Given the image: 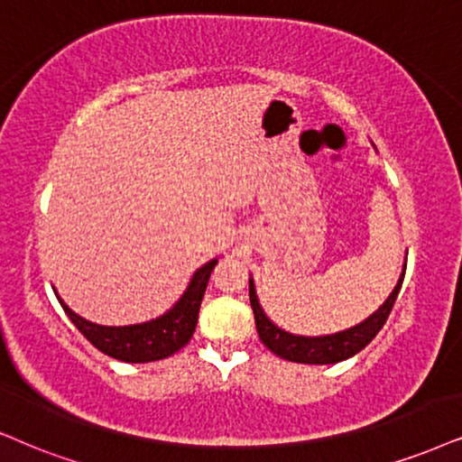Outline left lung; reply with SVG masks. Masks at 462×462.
Segmentation results:
<instances>
[{"label": "left lung", "mask_w": 462, "mask_h": 462, "mask_svg": "<svg viewBox=\"0 0 462 462\" xmlns=\"http://www.w3.org/2000/svg\"><path fill=\"white\" fill-rule=\"evenodd\" d=\"M405 268L407 258L402 262V273L399 274V282H396L394 290L390 291L388 299L373 311L369 318L362 319L360 324L352 326V328L332 332V335H319V337H305V335H294L279 328L271 318L262 309L258 294H255V283L254 277H249V300L251 309H254L255 318V328H258L260 341L271 349L273 354H277L279 358L290 360V362H300V365H335V362L352 358L365 349L373 341V337L382 330V326L386 324L390 311H393L396 296H399L402 279H405Z\"/></svg>", "instance_id": "obj_1"}]
</instances>
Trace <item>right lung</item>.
Instances as JSON below:
<instances>
[{
    "instance_id": "obj_1",
    "label": "right lung",
    "mask_w": 462,
    "mask_h": 462,
    "mask_svg": "<svg viewBox=\"0 0 462 462\" xmlns=\"http://www.w3.org/2000/svg\"><path fill=\"white\" fill-rule=\"evenodd\" d=\"M215 264H217V258L202 264L194 274H191L188 288H185L180 299L174 302L168 311H163L160 318L140 324H93L89 319L80 318L79 313H74L72 309L60 299L57 290L55 296L57 300L61 302L63 311L68 313V318L72 319L76 328L83 332L87 341H91L102 354L121 362H132V365L134 362H155L179 352V349L188 346L189 338L194 337L198 313H200L204 291H207V283L208 279H211Z\"/></svg>"
}]
</instances>
